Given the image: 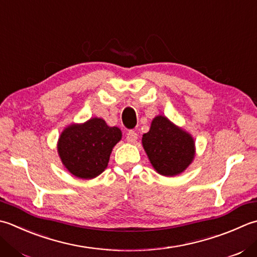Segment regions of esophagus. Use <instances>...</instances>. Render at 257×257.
<instances>
[{
	"mask_svg": "<svg viewBox=\"0 0 257 257\" xmlns=\"http://www.w3.org/2000/svg\"><path fill=\"white\" fill-rule=\"evenodd\" d=\"M137 138H138L137 133L134 132V130H129L127 134V137H125V140H127L129 144H134L136 140H137Z\"/></svg>",
	"mask_w": 257,
	"mask_h": 257,
	"instance_id": "1",
	"label": "esophagus"
}]
</instances>
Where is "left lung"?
<instances>
[{"label":"left lung","mask_w":257,"mask_h":257,"mask_svg":"<svg viewBox=\"0 0 257 257\" xmlns=\"http://www.w3.org/2000/svg\"><path fill=\"white\" fill-rule=\"evenodd\" d=\"M143 146L156 172L163 176L182 174L195 157L192 136L164 115L155 117L143 136Z\"/></svg>","instance_id":"8db88e82"}]
</instances>
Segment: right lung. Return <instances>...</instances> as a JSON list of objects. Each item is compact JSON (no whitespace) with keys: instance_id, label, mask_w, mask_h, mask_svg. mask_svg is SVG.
<instances>
[{"instance_id":"obj_1","label":"right lung","mask_w":257,"mask_h":257,"mask_svg":"<svg viewBox=\"0 0 257 257\" xmlns=\"http://www.w3.org/2000/svg\"><path fill=\"white\" fill-rule=\"evenodd\" d=\"M121 136L118 127H109L101 118H91L63 130L58 153L64 167L73 176L92 179L107 168L110 154Z\"/></svg>"}]
</instances>
